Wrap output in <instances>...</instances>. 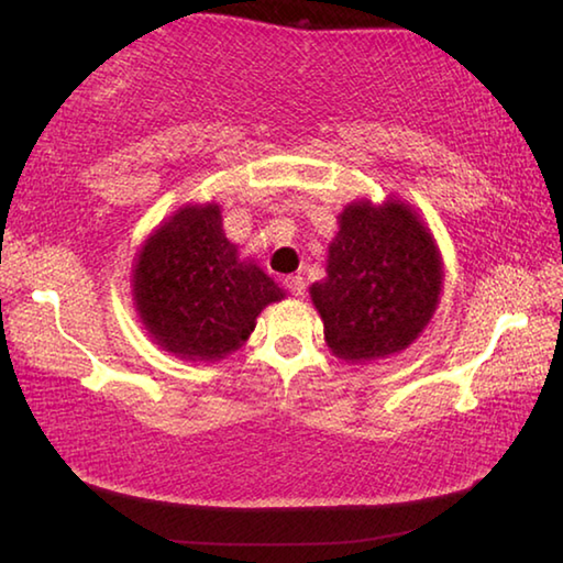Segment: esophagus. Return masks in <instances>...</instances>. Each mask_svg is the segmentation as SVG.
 I'll list each match as a JSON object with an SVG mask.
<instances>
[{
  "label": "esophagus",
  "mask_w": 563,
  "mask_h": 563,
  "mask_svg": "<svg viewBox=\"0 0 563 563\" xmlns=\"http://www.w3.org/2000/svg\"><path fill=\"white\" fill-rule=\"evenodd\" d=\"M283 283H285V288H288V292L295 295V298L305 295V280L300 278V275H288V278H285Z\"/></svg>",
  "instance_id": "1"
}]
</instances>
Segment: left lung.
Returning <instances> with one entry per match:
<instances>
[{
	"mask_svg": "<svg viewBox=\"0 0 563 563\" xmlns=\"http://www.w3.org/2000/svg\"><path fill=\"white\" fill-rule=\"evenodd\" d=\"M442 268L432 235L405 203H352L330 243L328 278L310 288L338 357L375 360L405 350L430 322Z\"/></svg>",
	"mask_w": 563,
	"mask_h": 563,
	"instance_id": "1",
	"label": "left lung"
}]
</instances>
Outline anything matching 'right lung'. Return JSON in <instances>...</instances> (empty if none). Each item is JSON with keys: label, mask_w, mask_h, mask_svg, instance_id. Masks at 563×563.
I'll return each instance as SVG.
<instances>
[{"label": "right lung", "mask_w": 563, "mask_h": 563, "mask_svg": "<svg viewBox=\"0 0 563 563\" xmlns=\"http://www.w3.org/2000/svg\"><path fill=\"white\" fill-rule=\"evenodd\" d=\"M133 292L161 347L201 360L241 347L258 312L285 295L258 265L238 261L218 206L180 208L148 238Z\"/></svg>", "instance_id": "right-lung-1"}]
</instances>
